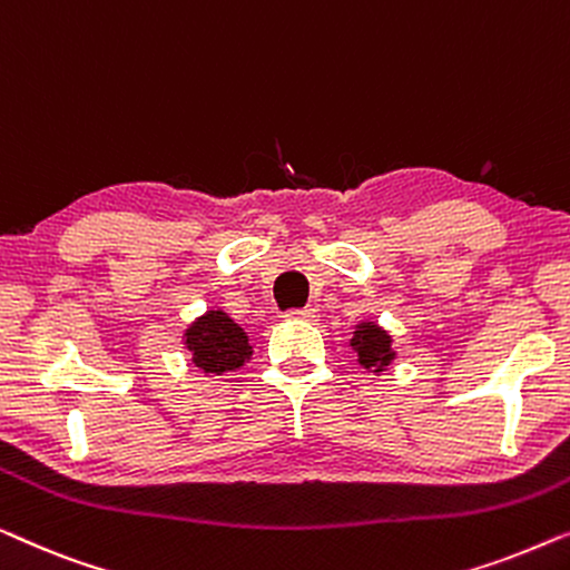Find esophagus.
<instances>
[{
	"label": "esophagus",
	"mask_w": 570,
	"mask_h": 570,
	"mask_svg": "<svg viewBox=\"0 0 570 570\" xmlns=\"http://www.w3.org/2000/svg\"><path fill=\"white\" fill-rule=\"evenodd\" d=\"M292 317L296 320H315L317 317V309L315 307H302V309H294Z\"/></svg>",
	"instance_id": "34e87169"
}]
</instances>
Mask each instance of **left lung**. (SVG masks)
Here are the masks:
<instances>
[{"label":"left lung","instance_id":"8db88e82","mask_svg":"<svg viewBox=\"0 0 570 570\" xmlns=\"http://www.w3.org/2000/svg\"><path fill=\"white\" fill-rule=\"evenodd\" d=\"M348 346L354 348L358 366L374 374L387 372V366L395 362L397 356L395 348H392V335L384 331L382 325L372 323V320H362V323L354 327Z\"/></svg>","mask_w":570,"mask_h":570}]
</instances>
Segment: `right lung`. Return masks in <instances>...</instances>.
Returning <instances> with one entry per match:
<instances>
[{
    "instance_id": "obj_1",
    "label": "right lung",
    "mask_w": 570,
    "mask_h": 570,
    "mask_svg": "<svg viewBox=\"0 0 570 570\" xmlns=\"http://www.w3.org/2000/svg\"><path fill=\"white\" fill-rule=\"evenodd\" d=\"M183 348L206 376H219L250 362L253 346L247 333L224 309H206L183 331Z\"/></svg>"
}]
</instances>
